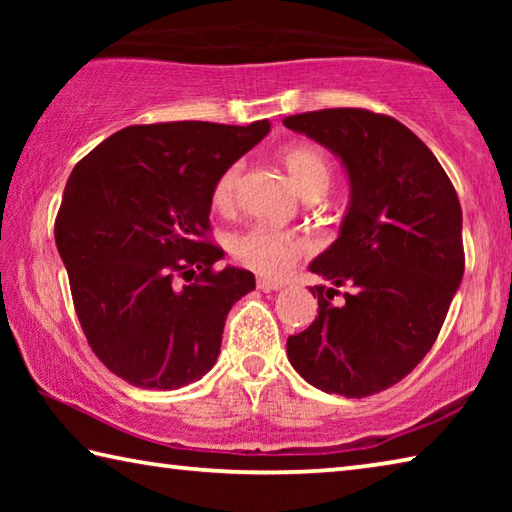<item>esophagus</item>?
<instances>
[{"label": "esophagus", "mask_w": 512, "mask_h": 512, "mask_svg": "<svg viewBox=\"0 0 512 512\" xmlns=\"http://www.w3.org/2000/svg\"><path fill=\"white\" fill-rule=\"evenodd\" d=\"M257 287L262 289V291H277V289L284 287V282H280V280H268V277H259Z\"/></svg>", "instance_id": "obj_1"}]
</instances>
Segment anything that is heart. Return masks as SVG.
I'll use <instances>...</instances> for the list:
<instances>
[{"instance_id":"obj_1","label":"heart","mask_w":512,"mask_h":512,"mask_svg":"<svg viewBox=\"0 0 512 512\" xmlns=\"http://www.w3.org/2000/svg\"><path fill=\"white\" fill-rule=\"evenodd\" d=\"M282 162L289 169L293 183L305 196L325 192L329 180H332V164L316 146H289L282 153ZM241 171H244V164L232 162L216 176L212 185V205L216 210L228 212L235 207ZM311 248H314V244L307 237L271 228L266 223L250 225V228L237 232L230 239V255L241 266L268 277L287 275L302 257L311 253Z\"/></svg>"}]
</instances>
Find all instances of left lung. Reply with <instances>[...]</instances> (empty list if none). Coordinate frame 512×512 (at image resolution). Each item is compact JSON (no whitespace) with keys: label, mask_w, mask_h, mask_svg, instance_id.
Wrapping results in <instances>:
<instances>
[{"label":"left lung","mask_w":512,"mask_h":512,"mask_svg":"<svg viewBox=\"0 0 512 512\" xmlns=\"http://www.w3.org/2000/svg\"><path fill=\"white\" fill-rule=\"evenodd\" d=\"M284 126L339 155L350 176L341 235L309 266L334 287H311L318 316L289 336V361L325 393H381L431 350L463 280L456 189L429 146L388 115L327 108ZM339 286L353 291L334 308Z\"/></svg>","instance_id":"obj_1"}]
</instances>
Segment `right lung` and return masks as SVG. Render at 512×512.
Here are the masks:
<instances>
[{
    "instance_id": "obj_1",
    "label": "right lung",
    "mask_w": 512,
    "mask_h": 512,
    "mask_svg": "<svg viewBox=\"0 0 512 512\" xmlns=\"http://www.w3.org/2000/svg\"><path fill=\"white\" fill-rule=\"evenodd\" d=\"M268 131V119L128 126L69 176L56 246L85 339L128 384L173 391L216 363L228 311L255 275L214 268L212 185Z\"/></svg>"
}]
</instances>
